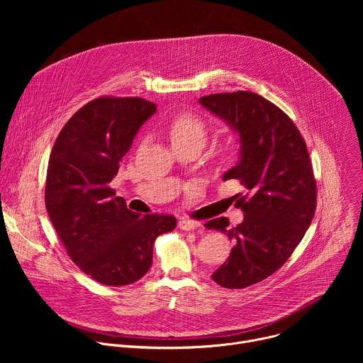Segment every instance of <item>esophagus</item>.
<instances>
[{
	"label": "esophagus",
	"mask_w": 363,
	"mask_h": 363,
	"mask_svg": "<svg viewBox=\"0 0 363 363\" xmlns=\"http://www.w3.org/2000/svg\"><path fill=\"white\" fill-rule=\"evenodd\" d=\"M199 225H201V223H199V221L188 220V218H182V220H179V223H178V227H179L181 230H185V231L196 230Z\"/></svg>",
	"instance_id": "1"
}]
</instances>
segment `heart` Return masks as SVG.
<instances>
[{"label": "heart", "instance_id": "heart-1", "mask_svg": "<svg viewBox=\"0 0 363 363\" xmlns=\"http://www.w3.org/2000/svg\"><path fill=\"white\" fill-rule=\"evenodd\" d=\"M168 130L172 139V143H186V142H198L203 143L208 128L205 121L194 112H179L177 113L169 125Z\"/></svg>", "mask_w": 363, "mask_h": 363}]
</instances>
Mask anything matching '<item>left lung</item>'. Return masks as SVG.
<instances>
[{"mask_svg": "<svg viewBox=\"0 0 363 363\" xmlns=\"http://www.w3.org/2000/svg\"><path fill=\"white\" fill-rule=\"evenodd\" d=\"M199 101L240 133L241 161L223 179L242 186L235 206L244 220L228 228V218L221 217L206 228L235 242L213 280L225 289H244L276 273L304 237L318 203L313 167L294 122L263 96L241 90Z\"/></svg>", "mask_w": 363, "mask_h": 363, "instance_id": "obj_1", "label": "left lung"}]
</instances>
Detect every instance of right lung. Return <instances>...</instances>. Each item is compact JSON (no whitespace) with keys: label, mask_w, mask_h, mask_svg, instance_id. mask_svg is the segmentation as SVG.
<instances>
[{"label":"right lung","mask_w":363,"mask_h":363,"mask_svg":"<svg viewBox=\"0 0 363 363\" xmlns=\"http://www.w3.org/2000/svg\"><path fill=\"white\" fill-rule=\"evenodd\" d=\"M155 111V103L142 97L99 96L67 121L51 149L44 191L48 217L72 262L101 284L142 279L155 240L177 227L174 216L130 211L111 186Z\"/></svg>","instance_id":"obj_1"}]
</instances>
